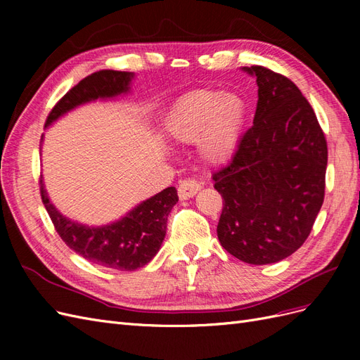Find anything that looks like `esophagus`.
I'll use <instances>...</instances> for the list:
<instances>
[{
  "label": "esophagus",
  "instance_id": "obj_1",
  "mask_svg": "<svg viewBox=\"0 0 360 360\" xmlns=\"http://www.w3.org/2000/svg\"><path fill=\"white\" fill-rule=\"evenodd\" d=\"M179 197L181 201L184 200H189L192 197H195L200 191H201V183L193 180V179H188V180H183L179 184Z\"/></svg>",
  "mask_w": 360,
  "mask_h": 360
}]
</instances>
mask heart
Wrapping results in <instances>:
<instances>
[{
    "mask_svg": "<svg viewBox=\"0 0 360 360\" xmlns=\"http://www.w3.org/2000/svg\"><path fill=\"white\" fill-rule=\"evenodd\" d=\"M249 103L237 91L195 90L180 96L165 118V132L177 144H197L209 165H222L240 147Z\"/></svg>",
    "mask_w": 360,
    "mask_h": 360,
    "instance_id": "obj_1",
    "label": "heart"
}]
</instances>
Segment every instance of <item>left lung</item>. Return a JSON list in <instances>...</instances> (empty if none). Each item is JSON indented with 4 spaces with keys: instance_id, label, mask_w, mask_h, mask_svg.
Segmentation results:
<instances>
[{
    "instance_id": "8db88e82",
    "label": "left lung",
    "mask_w": 360,
    "mask_h": 360,
    "mask_svg": "<svg viewBox=\"0 0 360 360\" xmlns=\"http://www.w3.org/2000/svg\"><path fill=\"white\" fill-rule=\"evenodd\" d=\"M254 76V126L225 168L213 174L224 209L217 238L248 264H271L307 240L324 200L328 146L309 102L285 76L261 66Z\"/></svg>"
}]
</instances>
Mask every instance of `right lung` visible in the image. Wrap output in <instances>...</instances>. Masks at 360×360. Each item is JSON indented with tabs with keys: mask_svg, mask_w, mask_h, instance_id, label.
<instances>
[{
	"mask_svg": "<svg viewBox=\"0 0 360 360\" xmlns=\"http://www.w3.org/2000/svg\"><path fill=\"white\" fill-rule=\"evenodd\" d=\"M134 78V72L117 70H101L86 76L53 106L45 127L81 105L96 101H114L118 96L129 94ZM40 193L51 221L64 243L94 264L122 271L144 267L155 258L167 234L168 214L179 201L176 188H167L135 205L118 221L90 226L60 213L49 200L43 179L40 180Z\"/></svg>",
	"mask_w": 360,
	"mask_h": 360,
	"instance_id": "1",
	"label": "right lung"
}]
</instances>
